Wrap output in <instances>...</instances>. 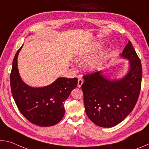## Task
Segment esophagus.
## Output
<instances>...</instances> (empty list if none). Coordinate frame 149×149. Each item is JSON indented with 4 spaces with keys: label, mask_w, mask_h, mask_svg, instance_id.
I'll use <instances>...</instances> for the list:
<instances>
[{
    "label": "esophagus",
    "mask_w": 149,
    "mask_h": 149,
    "mask_svg": "<svg viewBox=\"0 0 149 149\" xmlns=\"http://www.w3.org/2000/svg\"><path fill=\"white\" fill-rule=\"evenodd\" d=\"M83 84H84V80H83L81 78H79V79H78V83H77L78 87L80 88L81 87Z\"/></svg>",
    "instance_id": "1"
}]
</instances>
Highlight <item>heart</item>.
Segmentation results:
<instances>
[{"mask_svg":"<svg viewBox=\"0 0 149 149\" xmlns=\"http://www.w3.org/2000/svg\"><path fill=\"white\" fill-rule=\"evenodd\" d=\"M101 47V42L95 41L92 44L81 48L75 54L74 59L78 62L87 60L84 65V69L87 72L97 70L101 66L104 60V52H101L92 58L91 57Z\"/></svg>","mask_w":149,"mask_h":149,"instance_id":"obj_1","label":"heart"}]
</instances>
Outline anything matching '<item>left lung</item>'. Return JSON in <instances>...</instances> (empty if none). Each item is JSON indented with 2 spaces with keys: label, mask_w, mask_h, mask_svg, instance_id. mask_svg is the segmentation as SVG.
<instances>
[{
  "label": "left lung",
  "mask_w": 149,
  "mask_h": 149,
  "mask_svg": "<svg viewBox=\"0 0 149 149\" xmlns=\"http://www.w3.org/2000/svg\"><path fill=\"white\" fill-rule=\"evenodd\" d=\"M120 58L128 60V70L121 78H111L102 71L84 76L82 85L85 112L95 125L112 127L133 110L139 95L142 66L130 41Z\"/></svg>",
  "instance_id": "8db88e82"
}]
</instances>
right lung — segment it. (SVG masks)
<instances>
[{
	"label": "right lung",
	"mask_w": 149,
	"mask_h": 149,
	"mask_svg": "<svg viewBox=\"0 0 149 149\" xmlns=\"http://www.w3.org/2000/svg\"><path fill=\"white\" fill-rule=\"evenodd\" d=\"M17 50L12 62L10 86L14 101L20 112L30 122L42 127L58 123L64 117V102L76 87L77 78L58 77L51 84L33 87L22 80L17 67Z\"/></svg>",
	"instance_id": "add662e5"
}]
</instances>
